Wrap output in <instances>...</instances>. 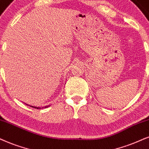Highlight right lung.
<instances>
[{
    "label": "right lung",
    "mask_w": 149,
    "mask_h": 149,
    "mask_svg": "<svg viewBox=\"0 0 149 149\" xmlns=\"http://www.w3.org/2000/svg\"><path fill=\"white\" fill-rule=\"evenodd\" d=\"M26 105H28V104H26ZM50 106V105H48V106H46V107H45V108H47V107H49ZM30 107H33V108H35V109H41L40 108V107H34V106H30ZM43 108H44V107H43Z\"/></svg>",
    "instance_id": "obj_1"
}]
</instances>
